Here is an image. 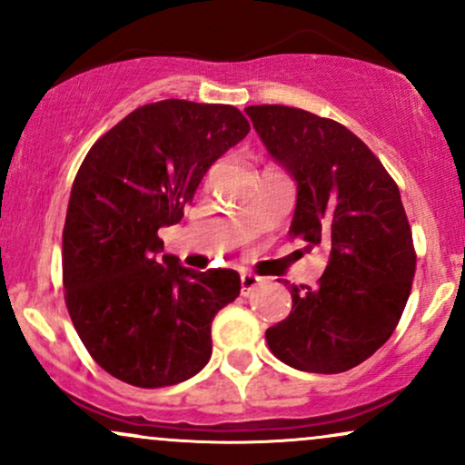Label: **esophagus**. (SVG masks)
<instances>
[{"instance_id": "1", "label": "esophagus", "mask_w": 465, "mask_h": 465, "mask_svg": "<svg viewBox=\"0 0 465 465\" xmlns=\"http://www.w3.org/2000/svg\"><path fill=\"white\" fill-rule=\"evenodd\" d=\"M260 277L255 275V273H249V271H242V273H240V284H242V295H249L251 291H253L255 286L260 284Z\"/></svg>"}]
</instances>
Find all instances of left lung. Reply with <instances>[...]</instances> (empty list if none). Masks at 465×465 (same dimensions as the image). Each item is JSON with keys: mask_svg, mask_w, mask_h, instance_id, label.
<instances>
[{"mask_svg": "<svg viewBox=\"0 0 465 465\" xmlns=\"http://www.w3.org/2000/svg\"><path fill=\"white\" fill-rule=\"evenodd\" d=\"M260 140L297 181L288 236L323 247L317 286H291V314L266 330L286 365L341 373L393 334L415 275L400 190L381 159L339 122L282 104L247 106Z\"/></svg>", "mask_w": 465, "mask_h": 465, "instance_id": "left-lung-1", "label": "left lung"}]
</instances>
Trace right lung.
<instances>
[{"instance_id": "add662e5", "label": "right lung", "mask_w": 465, "mask_h": 465, "mask_svg": "<svg viewBox=\"0 0 465 465\" xmlns=\"http://www.w3.org/2000/svg\"><path fill=\"white\" fill-rule=\"evenodd\" d=\"M232 104L159 100L106 131L80 163L63 227L67 312L92 359L133 387H170L212 356V322L240 295L232 269L157 258L201 179L249 133Z\"/></svg>"}]
</instances>
